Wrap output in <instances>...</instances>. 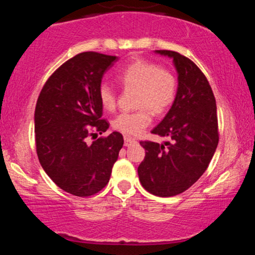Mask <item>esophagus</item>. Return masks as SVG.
Segmentation results:
<instances>
[{
  "mask_svg": "<svg viewBox=\"0 0 255 255\" xmlns=\"http://www.w3.org/2000/svg\"><path fill=\"white\" fill-rule=\"evenodd\" d=\"M135 142V139H133L132 137H124V145L125 146H130Z\"/></svg>",
  "mask_w": 255,
  "mask_h": 255,
  "instance_id": "esophagus-1",
  "label": "esophagus"
}]
</instances>
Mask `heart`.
<instances>
[{
    "mask_svg": "<svg viewBox=\"0 0 255 255\" xmlns=\"http://www.w3.org/2000/svg\"><path fill=\"white\" fill-rule=\"evenodd\" d=\"M117 81L127 90H135L134 113H123L113 121L115 130L128 135H137L151 123V111L155 115L166 113L176 96L177 83L168 69L159 68L153 62L137 59L125 66L117 74ZM100 102L106 110L116 108V94L107 83L99 89Z\"/></svg>",
    "mask_w": 255,
    "mask_h": 255,
    "instance_id": "b5f03b06",
    "label": "heart"
}]
</instances>
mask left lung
Here are the masks:
<instances>
[{
	"mask_svg": "<svg viewBox=\"0 0 255 255\" xmlns=\"http://www.w3.org/2000/svg\"><path fill=\"white\" fill-rule=\"evenodd\" d=\"M155 53L173 59L179 85L169 111L152 130L169 141H140L146 155L138 175L148 193L170 197L186 191L207 170L219 139L217 107L207 78L190 59L174 51Z\"/></svg>",
	"mask_w": 255,
	"mask_h": 255,
	"instance_id": "8db88e82",
	"label": "left lung"
}]
</instances>
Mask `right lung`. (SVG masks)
Here are the masks:
<instances>
[{
  "label": "right lung",
  "mask_w": 255,
  "mask_h": 255,
  "mask_svg": "<svg viewBox=\"0 0 255 255\" xmlns=\"http://www.w3.org/2000/svg\"><path fill=\"white\" fill-rule=\"evenodd\" d=\"M118 57L83 52L62 64L45 83L34 110V132L39 162L62 190L79 197L99 193L109 182L123 147L120 132L99 138L109 123L102 120L99 89Z\"/></svg>",
  "instance_id": "1"
}]
</instances>
